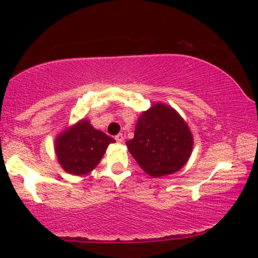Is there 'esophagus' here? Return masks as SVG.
I'll return each instance as SVG.
<instances>
[{"label":"esophagus","instance_id":"34e87169","mask_svg":"<svg viewBox=\"0 0 258 258\" xmlns=\"http://www.w3.org/2000/svg\"><path fill=\"white\" fill-rule=\"evenodd\" d=\"M115 140H116V142L122 143L123 141H124V136H123V134H117V135L115 136Z\"/></svg>","mask_w":258,"mask_h":258}]
</instances>
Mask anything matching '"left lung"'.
Wrapping results in <instances>:
<instances>
[{
  "label": "left lung",
  "instance_id": "obj_1",
  "mask_svg": "<svg viewBox=\"0 0 258 258\" xmlns=\"http://www.w3.org/2000/svg\"><path fill=\"white\" fill-rule=\"evenodd\" d=\"M192 135L174 109L155 104L137 122L135 136L126 147L147 174L161 177L177 171L189 160Z\"/></svg>",
  "mask_w": 258,
  "mask_h": 258
}]
</instances>
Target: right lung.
Segmentation results:
<instances>
[{"mask_svg":"<svg viewBox=\"0 0 258 258\" xmlns=\"http://www.w3.org/2000/svg\"><path fill=\"white\" fill-rule=\"evenodd\" d=\"M115 140L94 129L88 121H81L56 140V155L67 172L84 175L100 163L108 146Z\"/></svg>","mask_w":258,"mask_h":258,"instance_id":"add662e5","label":"right lung"}]
</instances>
